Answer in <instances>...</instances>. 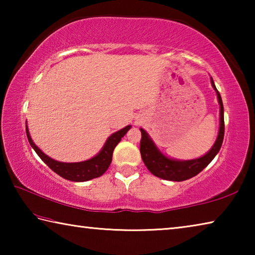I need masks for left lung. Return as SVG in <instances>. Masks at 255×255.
<instances>
[{"label":"left lung","mask_w":255,"mask_h":255,"mask_svg":"<svg viewBox=\"0 0 255 255\" xmlns=\"http://www.w3.org/2000/svg\"><path fill=\"white\" fill-rule=\"evenodd\" d=\"M211 84L217 93L218 102L221 106V124H219V131L217 139H216L213 147L204 156L196 159H189V161H179V159H172L166 157L159 152L158 148L155 146L153 140L150 139L148 133L143 128H140L141 139H140V155L143 162L149 172L157 178L169 181H184L190 178H193L198 173L205 169L208 164L213 161L214 157L217 155L219 149L222 147L224 140V131H225V124H224V106L222 97L218 90L216 89L214 81L211 79Z\"/></svg>","instance_id":"obj_1"}]
</instances>
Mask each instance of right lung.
Listing matches in <instances>:
<instances>
[{"instance_id": "obj_1", "label": "right lung", "mask_w": 255, "mask_h": 255, "mask_svg": "<svg viewBox=\"0 0 255 255\" xmlns=\"http://www.w3.org/2000/svg\"><path fill=\"white\" fill-rule=\"evenodd\" d=\"M130 125L126 126L123 129H120L117 132L112 133V135L108 138L105 146H103L100 153L96 156L88 159L84 162H77V163H64L58 162L55 159L47 156L45 153L41 152V149L38 148V146L34 145V143L30 137V133L28 130V127H25L27 130V137L31 147L34 149V152L38 154L42 161H44L47 165H48L55 173L62 176V178L75 181V182H83V181H89L94 178H99L108 170L110 163L112 161V153L118 143L122 140V138L126 135L127 131L130 129Z\"/></svg>"}]
</instances>
